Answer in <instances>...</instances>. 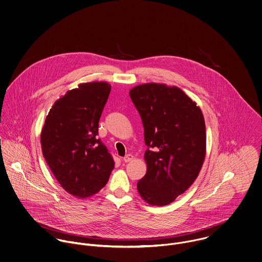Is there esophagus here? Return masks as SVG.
I'll list each match as a JSON object with an SVG mask.
<instances>
[{
  "instance_id": "obj_1",
  "label": "esophagus",
  "mask_w": 262,
  "mask_h": 262,
  "mask_svg": "<svg viewBox=\"0 0 262 262\" xmlns=\"http://www.w3.org/2000/svg\"><path fill=\"white\" fill-rule=\"evenodd\" d=\"M133 159H134V156L132 154H127V155H125L124 157L122 158V161L127 163V162H130Z\"/></svg>"
}]
</instances>
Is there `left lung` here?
<instances>
[{
  "label": "left lung",
  "mask_w": 262,
  "mask_h": 262,
  "mask_svg": "<svg viewBox=\"0 0 262 262\" xmlns=\"http://www.w3.org/2000/svg\"><path fill=\"white\" fill-rule=\"evenodd\" d=\"M144 125L147 173L138 191L148 204L166 206L194 182L206 156L203 112L181 89L149 83L129 91Z\"/></svg>",
  "instance_id": "1"
}]
</instances>
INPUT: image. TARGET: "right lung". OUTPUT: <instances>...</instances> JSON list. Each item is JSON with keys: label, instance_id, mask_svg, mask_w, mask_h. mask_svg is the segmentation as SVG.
Wrapping results in <instances>:
<instances>
[{"label": "right lung", "instance_id": "obj_1", "mask_svg": "<svg viewBox=\"0 0 262 262\" xmlns=\"http://www.w3.org/2000/svg\"><path fill=\"white\" fill-rule=\"evenodd\" d=\"M111 86L80 84L54 102L41 132L42 154L70 194L85 199L107 183L114 161L98 136V123Z\"/></svg>", "mask_w": 262, "mask_h": 262}]
</instances>
